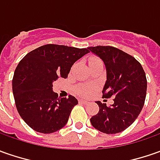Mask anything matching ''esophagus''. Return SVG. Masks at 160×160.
<instances>
[{
    "label": "esophagus",
    "instance_id": "esophagus-1",
    "mask_svg": "<svg viewBox=\"0 0 160 160\" xmlns=\"http://www.w3.org/2000/svg\"><path fill=\"white\" fill-rule=\"evenodd\" d=\"M79 102H80V103H83V104H87V103H88V101L83 100V99H80V100H79Z\"/></svg>",
    "mask_w": 160,
    "mask_h": 160
}]
</instances>
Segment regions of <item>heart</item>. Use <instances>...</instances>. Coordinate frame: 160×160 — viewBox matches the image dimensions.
Returning <instances> with one entry per match:
<instances>
[{
	"label": "heart",
	"instance_id": "1",
	"mask_svg": "<svg viewBox=\"0 0 160 160\" xmlns=\"http://www.w3.org/2000/svg\"><path fill=\"white\" fill-rule=\"evenodd\" d=\"M97 61H99L98 59H92L90 61V63H94V62H97ZM91 89L88 88H86V87H81L80 88H78V93L81 95V96H87L90 93Z\"/></svg>",
	"mask_w": 160,
	"mask_h": 160
}]
</instances>
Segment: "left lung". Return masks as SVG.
I'll return each instance as SVG.
<instances>
[{"instance_id": "8db88e82", "label": "left lung", "mask_w": 160, "mask_h": 160, "mask_svg": "<svg viewBox=\"0 0 160 160\" xmlns=\"http://www.w3.org/2000/svg\"><path fill=\"white\" fill-rule=\"evenodd\" d=\"M102 60L106 69L103 97H115L114 103L97 102L99 112L90 118L92 126L105 134L124 131L135 121L143 107L147 90L145 72L141 63L127 53L111 46L88 48Z\"/></svg>"}]
</instances>
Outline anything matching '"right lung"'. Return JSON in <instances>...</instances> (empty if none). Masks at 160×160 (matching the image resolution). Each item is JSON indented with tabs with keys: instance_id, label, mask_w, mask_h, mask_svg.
Returning a JSON list of instances; mask_svg holds the SVG:
<instances>
[{
	"instance_id": "1",
	"label": "right lung",
	"mask_w": 160,
	"mask_h": 160,
	"mask_svg": "<svg viewBox=\"0 0 160 160\" xmlns=\"http://www.w3.org/2000/svg\"><path fill=\"white\" fill-rule=\"evenodd\" d=\"M88 48L47 44L28 53L15 70L12 90L18 112L36 132L51 134L63 128L78 100L58 97L53 82L68 77L73 63Z\"/></svg>"
}]
</instances>
